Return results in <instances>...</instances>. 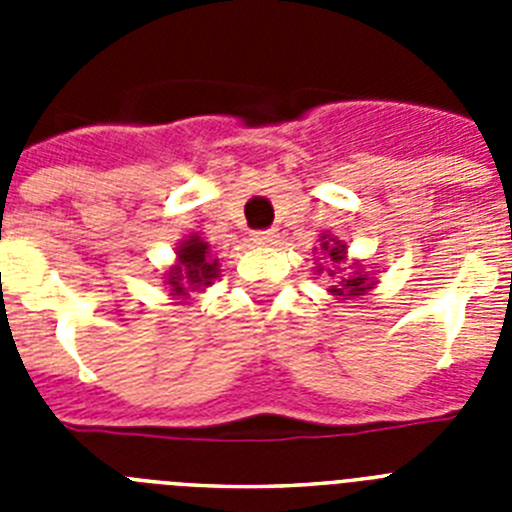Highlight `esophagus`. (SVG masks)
Wrapping results in <instances>:
<instances>
[{"mask_svg": "<svg viewBox=\"0 0 512 512\" xmlns=\"http://www.w3.org/2000/svg\"><path fill=\"white\" fill-rule=\"evenodd\" d=\"M253 243L256 246H277L279 233L277 230H259V233H253Z\"/></svg>", "mask_w": 512, "mask_h": 512, "instance_id": "34e87169", "label": "esophagus"}]
</instances>
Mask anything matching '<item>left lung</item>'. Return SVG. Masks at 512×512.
I'll return each instance as SVG.
<instances>
[{
  "label": "left lung",
  "mask_w": 512,
  "mask_h": 512,
  "mask_svg": "<svg viewBox=\"0 0 512 512\" xmlns=\"http://www.w3.org/2000/svg\"><path fill=\"white\" fill-rule=\"evenodd\" d=\"M312 253H320V259H323L312 266V274H315V277L325 274L328 279H336V282L328 287L330 297H336V300H361V297H366L369 292H374V287H377V274L372 271L374 266L369 269V264H364V261L359 259L349 261L347 265L346 241L330 233V230L320 233L318 246L312 248ZM343 263L347 266L343 267Z\"/></svg>",
  "instance_id": "obj_1"
}]
</instances>
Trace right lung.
<instances>
[{"mask_svg": "<svg viewBox=\"0 0 512 512\" xmlns=\"http://www.w3.org/2000/svg\"><path fill=\"white\" fill-rule=\"evenodd\" d=\"M174 264L166 266L161 274V282L169 289L171 300H179L182 305L194 300V295H202L215 279H220V259L212 253L210 243L200 233L184 235L176 243Z\"/></svg>", "mask_w": 512, "mask_h": 512, "instance_id": "add662e5", "label": "right lung"}]
</instances>
